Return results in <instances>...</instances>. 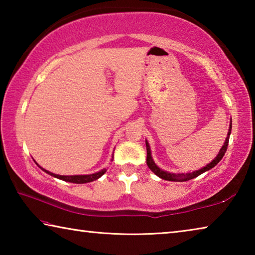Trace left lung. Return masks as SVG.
<instances>
[{"label":"left lung","instance_id":"8db88e82","mask_svg":"<svg viewBox=\"0 0 255 255\" xmlns=\"http://www.w3.org/2000/svg\"><path fill=\"white\" fill-rule=\"evenodd\" d=\"M231 131H232V119H231L230 128H228L227 137H226L225 141H224V145L222 146L221 150H219V152H218L217 156H216L210 163L207 164L206 166L201 167V169L197 170V171L189 172V173H172V172H167V171L162 170L161 167H158L156 165V163L154 162V159L152 157V152H150V146H149L147 140H145L146 141V149H147V159H146V162H147V165H148V167L150 169V171H152L153 173L156 174L158 178H161L163 180L175 181V182H183V181H188V180L195 179V178H197L198 175L205 173L206 171H209L210 169H213L214 166H216L219 162H221V159L223 158V156L226 153V149H227V146H228V140H230Z\"/></svg>","mask_w":255,"mask_h":255}]
</instances>
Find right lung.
Segmentation results:
<instances>
[{"label":"right lung","instance_id":"add662e5","mask_svg":"<svg viewBox=\"0 0 255 255\" xmlns=\"http://www.w3.org/2000/svg\"><path fill=\"white\" fill-rule=\"evenodd\" d=\"M114 159V156H112L111 161ZM40 169L46 172V173H48L49 175L54 176V178H57L59 180H63V181H66V182H72V183H77V184H82V183H88V182H92V181H96L99 178H101V176L106 173L107 169H103L99 172H96V173H92V174H83V175H59V174H55L53 172H49L45 169Z\"/></svg>","mask_w":255,"mask_h":255}]
</instances>
